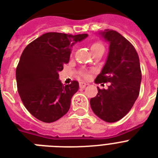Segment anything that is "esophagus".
Wrapping results in <instances>:
<instances>
[{
	"label": "esophagus",
	"instance_id": "esophagus-1",
	"mask_svg": "<svg viewBox=\"0 0 158 158\" xmlns=\"http://www.w3.org/2000/svg\"><path fill=\"white\" fill-rule=\"evenodd\" d=\"M86 86V83H84V82H79V88H80V89H84Z\"/></svg>",
	"mask_w": 158,
	"mask_h": 158
}]
</instances>
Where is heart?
I'll use <instances>...</instances> for the list:
<instances>
[{
    "instance_id": "obj_1",
    "label": "heart",
    "mask_w": 158,
    "mask_h": 158,
    "mask_svg": "<svg viewBox=\"0 0 158 158\" xmlns=\"http://www.w3.org/2000/svg\"><path fill=\"white\" fill-rule=\"evenodd\" d=\"M99 49H104L103 45L100 43H95L94 44H92L91 46V50L92 52H94V51L96 50H99Z\"/></svg>"
}]
</instances>
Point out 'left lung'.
<instances>
[{
  "label": "left lung",
  "mask_w": 158,
  "mask_h": 158,
  "mask_svg": "<svg viewBox=\"0 0 158 158\" xmlns=\"http://www.w3.org/2000/svg\"><path fill=\"white\" fill-rule=\"evenodd\" d=\"M98 34L109 43V52L96 83L109 82L107 89L98 88V94L90 99L93 111L106 122L122 119L139 97L141 84L139 58L133 45L120 33L105 29Z\"/></svg>",
  "instance_id": "obj_1"
}]
</instances>
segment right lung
Here are the masks:
<instances>
[{
    "instance_id": "right-lung-1",
    "label": "right lung",
    "mask_w": 158,
    "mask_h": 158,
    "mask_svg": "<svg viewBox=\"0 0 158 158\" xmlns=\"http://www.w3.org/2000/svg\"><path fill=\"white\" fill-rule=\"evenodd\" d=\"M88 34L47 33L29 43L16 68V81L26 109L38 120L54 122L65 115L79 83L63 85L59 72L69 60L72 47Z\"/></svg>"
}]
</instances>
